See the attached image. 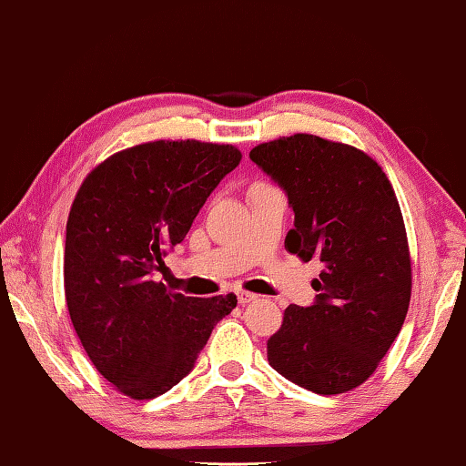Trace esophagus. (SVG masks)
Masks as SVG:
<instances>
[{"label": "esophagus", "instance_id": "esophagus-1", "mask_svg": "<svg viewBox=\"0 0 466 466\" xmlns=\"http://www.w3.org/2000/svg\"><path fill=\"white\" fill-rule=\"evenodd\" d=\"M236 297H238V303L240 305H248V303H253V301L259 299V297L253 295V293H247V290H238V293H236Z\"/></svg>", "mask_w": 466, "mask_h": 466}]
</instances>
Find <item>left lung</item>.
<instances>
[{
  "label": "left lung",
  "instance_id": "left-lung-1",
  "mask_svg": "<svg viewBox=\"0 0 466 466\" xmlns=\"http://www.w3.org/2000/svg\"><path fill=\"white\" fill-rule=\"evenodd\" d=\"M248 157L295 213L287 251L324 263L314 303L289 305L269 337V366L308 391H350L377 370L410 305V253L395 192L362 150L318 136L280 137Z\"/></svg>",
  "mask_w": 466,
  "mask_h": 466
}]
</instances>
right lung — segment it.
Instances as JSON below:
<instances>
[{
	"mask_svg": "<svg viewBox=\"0 0 466 466\" xmlns=\"http://www.w3.org/2000/svg\"><path fill=\"white\" fill-rule=\"evenodd\" d=\"M240 163L230 144L158 140L121 150L83 179L66 221L65 293L89 360L134 400L169 391L197 364L236 295L169 293L157 272L200 207Z\"/></svg>",
	"mask_w": 466,
	"mask_h": 466,
	"instance_id": "obj_1",
	"label": "right lung"
}]
</instances>
